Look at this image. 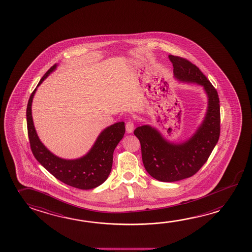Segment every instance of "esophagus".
<instances>
[{
    "mask_svg": "<svg viewBox=\"0 0 252 252\" xmlns=\"http://www.w3.org/2000/svg\"><path fill=\"white\" fill-rule=\"evenodd\" d=\"M133 129H134V123H133V121L132 120H128L127 123L126 124V132L128 133H131L133 131Z\"/></svg>",
    "mask_w": 252,
    "mask_h": 252,
    "instance_id": "1",
    "label": "esophagus"
}]
</instances>
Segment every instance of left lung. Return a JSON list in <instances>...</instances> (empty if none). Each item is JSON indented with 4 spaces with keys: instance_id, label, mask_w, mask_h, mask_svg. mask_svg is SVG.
Instances as JSON below:
<instances>
[{
    "instance_id": "1",
    "label": "left lung",
    "mask_w": 252,
    "mask_h": 252,
    "mask_svg": "<svg viewBox=\"0 0 252 252\" xmlns=\"http://www.w3.org/2000/svg\"><path fill=\"white\" fill-rule=\"evenodd\" d=\"M169 59L173 65L175 78L202 86L208 104L202 123L192 136L181 143L166 140L149 125L134 130V135L140 140L145 169L151 177L161 182L179 181L197 173L215 149L220 132V100L215 87L188 60L174 55H169Z\"/></svg>"
}]
</instances>
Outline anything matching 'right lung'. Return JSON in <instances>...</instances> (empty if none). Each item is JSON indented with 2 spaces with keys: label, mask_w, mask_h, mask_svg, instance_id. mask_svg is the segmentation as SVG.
Masks as SVG:
<instances>
[{
  "label": "right lung",
  "mask_w": 252,
  "mask_h": 252,
  "mask_svg": "<svg viewBox=\"0 0 252 252\" xmlns=\"http://www.w3.org/2000/svg\"><path fill=\"white\" fill-rule=\"evenodd\" d=\"M57 66V64H54L50 67L39 81L37 88L56 69ZM37 88L30 96L26 110L28 136L35 158L54 178L67 186L81 190H91L102 185L111 173L114 149L124 137V122H118L105 128L98 135L91 150L83 157L74 160L62 159L46 149L35 130L32 116V104Z\"/></svg>",
  "instance_id": "1"
}]
</instances>
